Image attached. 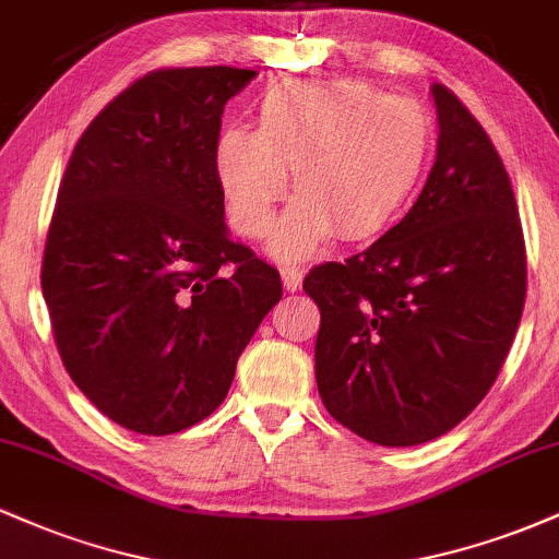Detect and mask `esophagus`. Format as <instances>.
I'll use <instances>...</instances> for the list:
<instances>
[{"label":"esophagus","mask_w":559,"mask_h":559,"mask_svg":"<svg viewBox=\"0 0 559 559\" xmlns=\"http://www.w3.org/2000/svg\"><path fill=\"white\" fill-rule=\"evenodd\" d=\"M281 281H284L286 292H297L301 286V271L297 265H286L284 271H281Z\"/></svg>","instance_id":"34e87169"}]
</instances>
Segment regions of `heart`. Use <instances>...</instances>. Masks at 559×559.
<instances>
[{
    "label": "heart",
    "instance_id": "1",
    "mask_svg": "<svg viewBox=\"0 0 559 559\" xmlns=\"http://www.w3.org/2000/svg\"><path fill=\"white\" fill-rule=\"evenodd\" d=\"M426 105L360 81L275 86L258 105V131L223 128L215 178L228 223L247 239L271 228L294 173L299 199L273 236L278 258H307L336 230L360 241L394 221L433 157Z\"/></svg>",
    "mask_w": 559,
    "mask_h": 559
}]
</instances>
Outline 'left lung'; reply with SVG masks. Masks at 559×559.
<instances>
[{"instance_id":"8db88e82","label":"left lung","mask_w":559,"mask_h":559,"mask_svg":"<svg viewBox=\"0 0 559 559\" xmlns=\"http://www.w3.org/2000/svg\"><path fill=\"white\" fill-rule=\"evenodd\" d=\"M439 150L418 202L381 239L305 278L320 310L325 409L362 439L415 447L489 394L525 305L515 194L489 133L433 83Z\"/></svg>"}]
</instances>
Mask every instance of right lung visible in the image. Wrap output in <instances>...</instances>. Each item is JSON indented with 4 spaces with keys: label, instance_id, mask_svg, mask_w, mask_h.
<instances>
[{
    "label": "right lung",
    "instance_id": "add662e5",
    "mask_svg": "<svg viewBox=\"0 0 559 559\" xmlns=\"http://www.w3.org/2000/svg\"><path fill=\"white\" fill-rule=\"evenodd\" d=\"M258 70L163 68L88 123L57 191L41 292L62 365L144 436L213 415L281 275L226 228L215 141Z\"/></svg>",
    "mask_w": 559,
    "mask_h": 559
}]
</instances>
